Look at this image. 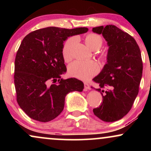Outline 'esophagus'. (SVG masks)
Returning <instances> with one entry per match:
<instances>
[{
  "label": "esophagus",
  "instance_id": "esophagus-1",
  "mask_svg": "<svg viewBox=\"0 0 151 151\" xmlns=\"http://www.w3.org/2000/svg\"><path fill=\"white\" fill-rule=\"evenodd\" d=\"M90 89H91V87H90L89 84L88 83H84V91H89Z\"/></svg>",
  "mask_w": 151,
  "mask_h": 151
}]
</instances>
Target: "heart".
<instances>
[{"instance_id":"1","label":"heart","mask_w":151,"mask_h":151,"mask_svg":"<svg viewBox=\"0 0 151 151\" xmlns=\"http://www.w3.org/2000/svg\"><path fill=\"white\" fill-rule=\"evenodd\" d=\"M76 39L74 37H69L64 43L62 54L65 62H70L72 58V48ZM86 45L90 49L96 50L99 49L103 43V39L99 35L90 32L84 37ZM99 71V66L93 61L76 60L69 66V72L72 76L82 80H88L95 75Z\"/></svg>"}]
</instances>
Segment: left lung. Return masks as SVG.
<instances>
[{"instance_id": "left-lung-1", "label": "left lung", "mask_w": 151, "mask_h": 151, "mask_svg": "<svg viewBox=\"0 0 151 151\" xmlns=\"http://www.w3.org/2000/svg\"><path fill=\"white\" fill-rule=\"evenodd\" d=\"M109 47L107 63L93 79L99 86L103 102L93 112L106 122H114L129 113L138 93L143 72L141 50L132 36L113 25L93 27Z\"/></svg>"}]
</instances>
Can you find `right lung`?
<instances>
[{"instance_id":"obj_1","label":"right lung","mask_w":151,"mask_h":151,"mask_svg":"<svg viewBox=\"0 0 151 151\" xmlns=\"http://www.w3.org/2000/svg\"><path fill=\"white\" fill-rule=\"evenodd\" d=\"M87 31V27H49L35 30L22 40L15 57L14 83L18 104L31 119L53 120L63 111L67 93L82 91L81 81L61 78L67 72L62 49L67 37ZM50 81L58 83L49 86Z\"/></svg>"}]
</instances>
